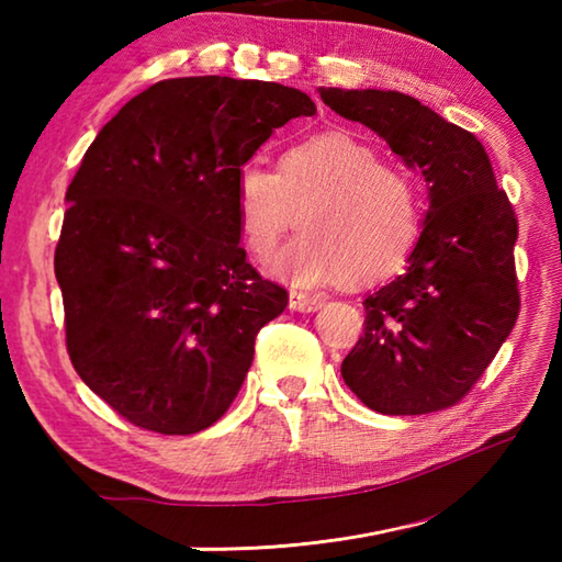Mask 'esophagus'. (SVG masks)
I'll use <instances>...</instances> for the list:
<instances>
[{
  "mask_svg": "<svg viewBox=\"0 0 562 562\" xmlns=\"http://www.w3.org/2000/svg\"><path fill=\"white\" fill-rule=\"evenodd\" d=\"M322 304H325V297H322V294L297 292V290L290 292V307L297 312H315L322 307Z\"/></svg>",
  "mask_w": 562,
  "mask_h": 562,
  "instance_id": "34e87169",
  "label": "esophagus"
}]
</instances>
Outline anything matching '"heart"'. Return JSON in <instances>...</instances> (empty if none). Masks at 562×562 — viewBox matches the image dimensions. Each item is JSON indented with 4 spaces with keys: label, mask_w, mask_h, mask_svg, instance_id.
<instances>
[{
    "label": "heart",
    "mask_w": 562,
    "mask_h": 562,
    "mask_svg": "<svg viewBox=\"0 0 562 562\" xmlns=\"http://www.w3.org/2000/svg\"><path fill=\"white\" fill-rule=\"evenodd\" d=\"M302 288L351 274L379 282L404 268L422 237L424 193L418 178L349 131H325L282 150L278 170L250 160L235 178L237 233L245 250Z\"/></svg>",
    "instance_id": "b5f03b06"
}]
</instances>
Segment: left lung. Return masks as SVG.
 <instances>
[{"mask_svg": "<svg viewBox=\"0 0 562 562\" xmlns=\"http://www.w3.org/2000/svg\"><path fill=\"white\" fill-rule=\"evenodd\" d=\"M319 97L382 136L429 188L408 268L367 294L364 337L341 361V376L379 414L441 412L471 392L518 319V217L471 131L398 91Z\"/></svg>", "mask_w": 562, "mask_h": 562, "instance_id": "1", "label": "left lung"}]
</instances>
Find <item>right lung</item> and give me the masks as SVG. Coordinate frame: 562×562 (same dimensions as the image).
Returning <instances> with one entry per match:
<instances>
[{"mask_svg":"<svg viewBox=\"0 0 562 562\" xmlns=\"http://www.w3.org/2000/svg\"><path fill=\"white\" fill-rule=\"evenodd\" d=\"M297 89L231 76L133 97L66 190L54 272L76 374L133 426L188 436L240 392L288 290L245 260L235 178L274 128L312 116Z\"/></svg>","mask_w":562,"mask_h":562,"instance_id":"1","label":"right lung"}]
</instances>
